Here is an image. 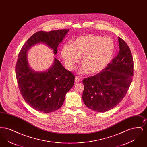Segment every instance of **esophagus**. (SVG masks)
Returning a JSON list of instances; mask_svg holds the SVG:
<instances>
[{"mask_svg": "<svg viewBox=\"0 0 147 147\" xmlns=\"http://www.w3.org/2000/svg\"><path fill=\"white\" fill-rule=\"evenodd\" d=\"M81 80H82L81 78H79V77H76V78H75V83H76L81 82Z\"/></svg>", "mask_w": 147, "mask_h": 147, "instance_id": "obj_1", "label": "esophagus"}]
</instances>
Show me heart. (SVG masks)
I'll use <instances>...</instances> for the list:
<instances>
[{
    "mask_svg": "<svg viewBox=\"0 0 147 147\" xmlns=\"http://www.w3.org/2000/svg\"><path fill=\"white\" fill-rule=\"evenodd\" d=\"M115 49V44L109 37L96 35H85L76 38L71 46L64 45L61 54L68 68L72 69L82 56L83 64L79 73L84 74L89 70L98 73L104 70L110 63Z\"/></svg>",
    "mask_w": 147,
    "mask_h": 147,
    "instance_id": "obj_1",
    "label": "heart"
}]
</instances>
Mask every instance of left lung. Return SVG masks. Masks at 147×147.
Segmentation results:
<instances>
[{
  "mask_svg": "<svg viewBox=\"0 0 147 147\" xmlns=\"http://www.w3.org/2000/svg\"><path fill=\"white\" fill-rule=\"evenodd\" d=\"M117 55L101 73L84 79L82 98L85 105L97 112L111 110L126 96L133 76L132 55L128 46L119 37Z\"/></svg>",
  "mask_w": 147,
  "mask_h": 147,
  "instance_id": "8db88e82",
  "label": "left lung"
}]
</instances>
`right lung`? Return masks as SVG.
Listing matches in <instances>:
<instances>
[{"label": "right lung", "mask_w": 147, "mask_h": 147, "mask_svg": "<svg viewBox=\"0 0 147 147\" xmlns=\"http://www.w3.org/2000/svg\"><path fill=\"white\" fill-rule=\"evenodd\" d=\"M68 31L69 29L38 31L28 38L19 53L15 67L18 86L25 101L37 111L49 113L59 109L74 84L75 76L56 58L47 70L35 71L29 66L27 53L35 45L43 43L56 55L58 45Z\"/></svg>", "instance_id": "right-lung-1"}]
</instances>
